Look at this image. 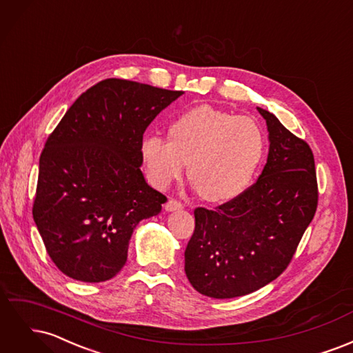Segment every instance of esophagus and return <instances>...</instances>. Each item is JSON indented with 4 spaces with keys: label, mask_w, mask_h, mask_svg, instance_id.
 Masks as SVG:
<instances>
[{
    "label": "esophagus",
    "mask_w": 353,
    "mask_h": 353,
    "mask_svg": "<svg viewBox=\"0 0 353 353\" xmlns=\"http://www.w3.org/2000/svg\"><path fill=\"white\" fill-rule=\"evenodd\" d=\"M183 208H184V206H183V203L178 201V200H175V199H169V200H168V203L165 205V209H166L168 212L181 210Z\"/></svg>",
    "instance_id": "esophagus-1"
}]
</instances>
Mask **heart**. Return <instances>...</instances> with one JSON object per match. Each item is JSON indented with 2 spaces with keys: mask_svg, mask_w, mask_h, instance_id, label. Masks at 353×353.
Returning a JSON list of instances; mask_svg holds the SVG:
<instances>
[{
  "mask_svg": "<svg viewBox=\"0 0 353 353\" xmlns=\"http://www.w3.org/2000/svg\"><path fill=\"white\" fill-rule=\"evenodd\" d=\"M170 141L148 135L141 157L148 178L159 188L178 179L188 163V176L209 201H230L249 187L265 153V137L249 117L197 105L169 128Z\"/></svg>",
  "mask_w": 353,
  "mask_h": 353,
  "instance_id": "b5f03b06",
  "label": "heart"
}]
</instances>
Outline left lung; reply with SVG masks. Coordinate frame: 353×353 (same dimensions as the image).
I'll return each mask as SVG.
<instances>
[{"instance_id":"obj_1","label":"left lung","mask_w":353,"mask_h":353,"mask_svg":"<svg viewBox=\"0 0 353 353\" xmlns=\"http://www.w3.org/2000/svg\"><path fill=\"white\" fill-rule=\"evenodd\" d=\"M270 152L248 190L215 210L197 208L185 249V274L196 290L213 299L253 293L290 263L318 205L311 147L268 110Z\"/></svg>"}]
</instances>
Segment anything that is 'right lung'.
Listing matches in <instances>:
<instances>
[{"mask_svg":"<svg viewBox=\"0 0 353 353\" xmlns=\"http://www.w3.org/2000/svg\"><path fill=\"white\" fill-rule=\"evenodd\" d=\"M183 91L104 79L81 94L39 157L32 215L57 268L100 283L119 272L138 222L168 200L145 183L147 126Z\"/></svg>","mask_w":353,"mask_h":353,"instance_id":"add662e5","label":"right lung"}]
</instances>
